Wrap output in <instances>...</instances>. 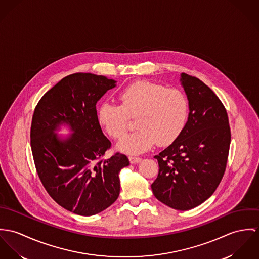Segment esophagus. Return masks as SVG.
<instances>
[{"label":"esophagus","mask_w":259,"mask_h":259,"mask_svg":"<svg viewBox=\"0 0 259 259\" xmlns=\"http://www.w3.org/2000/svg\"><path fill=\"white\" fill-rule=\"evenodd\" d=\"M141 158L140 157H136V156H130L129 157V161L131 164H138L141 162Z\"/></svg>","instance_id":"esophagus-1"}]
</instances>
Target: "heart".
I'll return each instance as SVG.
<instances>
[{
  "label": "heart",
  "mask_w": 259,
  "mask_h": 259,
  "mask_svg": "<svg viewBox=\"0 0 259 259\" xmlns=\"http://www.w3.org/2000/svg\"><path fill=\"white\" fill-rule=\"evenodd\" d=\"M121 105L103 103L97 112L100 126L106 133L121 139L128 131L130 118H138L133 134L118 145L126 154H141L158 143L172 144L184 131L190 113L187 95L178 88H167L151 81H137L119 95Z\"/></svg>",
  "instance_id": "1"
}]
</instances>
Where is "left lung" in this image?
Instances as JSON below:
<instances>
[{"label": "left lung", "instance_id": "obj_1", "mask_svg": "<svg viewBox=\"0 0 259 259\" xmlns=\"http://www.w3.org/2000/svg\"><path fill=\"white\" fill-rule=\"evenodd\" d=\"M190 103L182 134L155 158L159 174L151 185L154 196L166 205L188 210L206 201L226 172L230 145L227 110L199 78L181 74Z\"/></svg>", "mask_w": 259, "mask_h": 259}]
</instances>
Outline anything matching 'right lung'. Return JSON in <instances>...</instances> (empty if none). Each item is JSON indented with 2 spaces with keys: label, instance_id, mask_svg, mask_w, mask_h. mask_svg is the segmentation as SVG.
Segmentation results:
<instances>
[{
  "label": "right lung",
  "instance_id": "right-lung-1",
  "mask_svg": "<svg viewBox=\"0 0 259 259\" xmlns=\"http://www.w3.org/2000/svg\"><path fill=\"white\" fill-rule=\"evenodd\" d=\"M116 81L103 75L73 73L51 88L38 101L30 126V147L37 175L49 195L63 208L93 215L118 199L119 172L128 158L115 153L103 159L111 142L103 134L96 103ZM62 123L74 133L61 140Z\"/></svg>",
  "mask_w": 259,
  "mask_h": 259
}]
</instances>
